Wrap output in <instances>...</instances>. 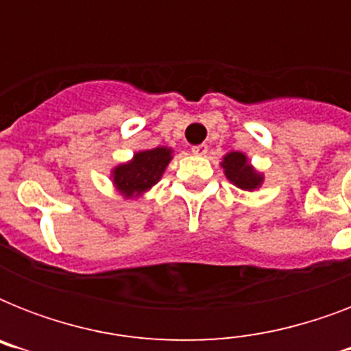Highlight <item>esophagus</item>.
Listing matches in <instances>:
<instances>
[{"instance_id":"34e87169","label":"esophagus","mask_w":351,"mask_h":351,"mask_svg":"<svg viewBox=\"0 0 351 351\" xmlns=\"http://www.w3.org/2000/svg\"><path fill=\"white\" fill-rule=\"evenodd\" d=\"M209 147L206 143H198V145H193L191 147V153L197 154V156H204V154H208Z\"/></svg>"}]
</instances>
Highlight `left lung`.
Segmentation results:
<instances>
[{"label": "left lung", "instance_id": "left-lung-1", "mask_svg": "<svg viewBox=\"0 0 351 351\" xmlns=\"http://www.w3.org/2000/svg\"><path fill=\"white\" fill-rule=\"evenodd\" d=\"M226 176L233 182L234 186L244 189V191H253L256 187L261 186L264 176L261 173H256L250 165L247 158L244 153L233 151V153L226 154L224 162H222Z\"/></svg>", "mask_w": 351, "mask_h": 351}]
</instances>
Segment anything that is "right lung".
I'll return each instance as SVG.
<instances>
[{
	"mask_svg": "<svg viewBox=\"0 0 351 351\" xmlns=\"http://www.w3.org/2000/svg\"><path fill=\"white\" fill-rule=\"evenodd\" d=\"M171 162V149L154 147L140 151L127 164L118 165L112 171V182L125 198L140 197L149 187L162 178L164 169Z\"/></svg>",
	"mask_w": 351,
	"mask_h": 351,
	"instance_id": "1",
	"label": "right lung"
}]
</instances>
